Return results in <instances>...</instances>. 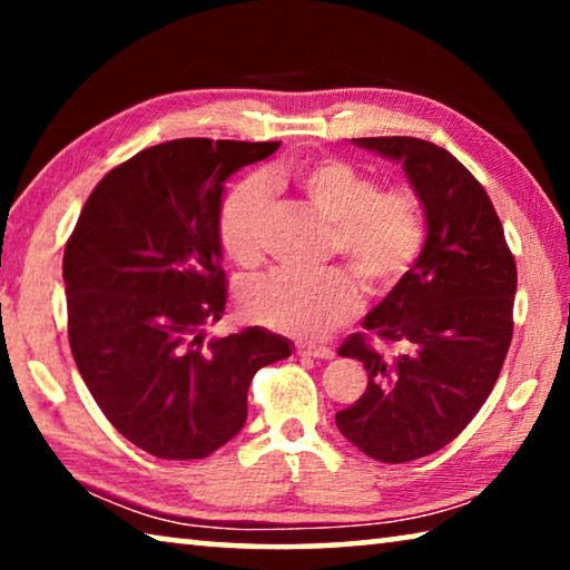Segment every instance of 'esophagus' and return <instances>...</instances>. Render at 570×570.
<instances>
[{
	"instance_id": "obj_1",
	"label": "esophagus",
	"mask_w": 570,
	"mask_h": 570,
	"mask_svg": "<svg viewBox=\"0 0 570 570\" xmlns=\"http://www.w3.org/2000/svg\"><path fill=\"white\" fill-rule=\"evenodd\" d=\"M296 356H302V360H332L334 352L330 346H296Z\"/></svg>"
}]
</instances>
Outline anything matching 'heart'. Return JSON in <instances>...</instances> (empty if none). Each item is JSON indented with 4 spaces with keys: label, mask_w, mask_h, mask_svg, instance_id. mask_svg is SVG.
Instances as JSON below:
<instances>
[{
    "label": "heart",
    "mask_w": 570,
    "mask_h": 570,
    "mask_svg": "<svg viewBox=\"0 0 570 570\" xmlns=\"http://www.w3.org/2000/svg\"><path fill=\"white\" fill-rule=\"evenodd\" d=\"M292 178L308 204L332 220V254H342L366 288L390 292L420 262L428 224L410 186L382 188L374 173L344 158L306 160ZM272 196V183L254 176L240 180L220 206L218 240L240 266L262 262ZM240 304L268 330L320 340L356 314L360 288L342 268L320 276L274 272L250 282Z\"/></svg>",
    "instance_id": "obj_1"
}]
</instances>
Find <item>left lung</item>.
<instances>
[{
  "label": "left lung",
  "mask_w": 570,
  "mask_h": 570,
  "mask_svg": "<svg viewBox=\"0 0 570 570\" xmlns=\"http://www.w3.org/2000/svg\"><path fill=\"white\" fill-rule=\"evenodd\" d=\"M402 163L424 208L420 262L340 346L364 364L366 390L336 428L380 462H410L450 445L493 392L513 340L515 256L478 178L420 138H354ZM397 343L382 355L368 334Z\"/></svg>",
  "instance_id": "1"
}]
</instances>
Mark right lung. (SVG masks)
Segmentation results:
<instances>
[{
    "instance_id": "1",
    "label": "right lung",
    "mask_w": 570,
    "mask_h": 570,
    "mask_svg": "<svg viewBox=\"0 0 570 570\" xmlns=\"http://www.w3.org/2000/svg\"><path fill=\"white\" fill-rule=\"evenodd\" d=\"M282 142L180 138L140 150L90 193L65 246L67 334L105 417L135 448L200 460L238 435L248 384L292 344L262 326L206 340L226 308V180Z\"/></svg>"
}]
</instances>
